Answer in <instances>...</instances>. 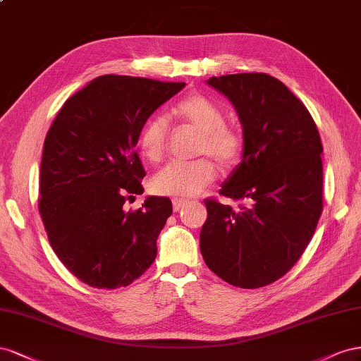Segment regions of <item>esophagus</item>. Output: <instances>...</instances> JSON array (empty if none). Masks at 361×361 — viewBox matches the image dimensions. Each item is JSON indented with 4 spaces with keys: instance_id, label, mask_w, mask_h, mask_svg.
Masks as SVG:
<instances>
[{
    "instance_id": "obj_1",
    "label": "esophagus",
    "mask_w": 361,
    "mask_h": 361,
    "mask_svg": "<svg viewBox=\"0 0 361 361\" xmlns=\"http://www.w3.org/2000/svg\"><path fill=\"white\" fill-rule=\"evenodd\" d=\"M172 204H173V212H178L180 209H183L184 205L188 204V200H183V198H172Z\"/></svg>"
}]
</instances>
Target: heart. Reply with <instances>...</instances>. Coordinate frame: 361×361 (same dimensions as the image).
<instances>
[{
	"instance_id": "b5f03b06",
	"label": "heart",
	"mask_w": 361,
	"mask_h": 361,
	"mask_svg": "<svg viewBox=\"0 0 361 361\" xmlns=\"http://www.w3.org/2000/svg\"><path fill=\"white\" fill-rule=\"evenodd\" d=\"M173 115L202 133L200 154H209L224 168L234 166L242 159L245 140L242 133L225 126L222 109L210 98L193 94L173 107ZM168 121L154 116L145 122L139 135V151L143 159L156 163L166 151ZM218 171L210 159L193 161H171L154 175L151 189L159 195L175 198L193 197L214 181Z\"/></svg>"
}]
</instances>
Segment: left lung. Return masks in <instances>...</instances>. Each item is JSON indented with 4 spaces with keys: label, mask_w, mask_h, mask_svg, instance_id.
<instances>
[{
    "label": "left lung",
    "mask_w": 361,
    "mask_h": 361,
    "mask_svg": "<svg viewBox=\"0 0 361 361\" xmlns=\"http://www.w3.org/2000/svg\"><path fill=\"white\" fill-rule=\"evenodd\" d=\"M207 85L233 102L245 149L219 190L240 204L204 201L201 254L224 281L259 289L289 272L313 238L322 213L321 136L310 111L275 77L231 74Z\"/></svg>",
    "instance_id": "1"
}]
</instances>
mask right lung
<instances>
[{"label": "right lung", "mask_w": 361, "mask_h": 361, "mask_svg": "<svg viewBox=\"0 0 361 361\" xmlns=\"http://www.w3.org/2000/svg\"><path fill=\"white\" fill-rule=\"evenodd\" d=\"M184 86L101 75L65 102L47 133L39 213L60 262L87 286L126 287L156 260L171 200L148 197L128 212L123 204L143 193L142 127Z\"/></svg>", "instance_id": "obj_1"}]
</instances>
